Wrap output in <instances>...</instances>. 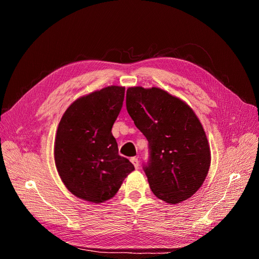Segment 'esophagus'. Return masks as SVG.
Returning <instances> with one entry per match:
<instances>
[{"mask_svg": "<svg viewBox=\"0 0 259 259\" xmlns=\"http://www.w3.org/2000/svg\"><path fill=\"white\" fill-rule=\"evenodd\" d=\"M130 160H131V162L133 163V165H135V168L138 169V168H139V159H138V158H137V157H132Z\"/></svg>", "mask_w": 259, "mask_h": 259, "instance_id": "1", "label": "esophagus"}]
</instances>
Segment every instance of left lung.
Masks as SVG:
<instances>
[{
    "instance_id": "obj_1",
    "label": "left lung",
    "mask_w": 259,
    "mask_h": 259,
    "mask_svg": "<svg viewBox=\"0 0 259 259\" xmlns=\"http://www.w3.org/2000/svg\"><path fill=\"white\" fill-rule=\"evenodd\" d=\"M126 105L148 141L144 172L154 195L169 204L190 198L211 164L210 145L193 108L160 88L141 86L127 89Z\"/></svg>"
}]
</instances>
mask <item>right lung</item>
Returning a JSON list of instances; mask_svg holds the SVG:
<instances>
[{
    "label": "right lung",
    "mask_w": 259,
    "mask_h": 259,
    "mask_svg": "<svg viewBox=\"0 0 259 259\" xmlns=\"http://www.w3.org/2000/svg\"><path fill=\"white\" fill-rule=\"evenodd\" d=\"M124 87L108 86L80 97L66 108L57 129L54 156L69 191L102 203L120 188L135 166L118 154L112 127L121 110Z\"/></svg>",
    "instance_id": "add662e5"
}]
</instances>
